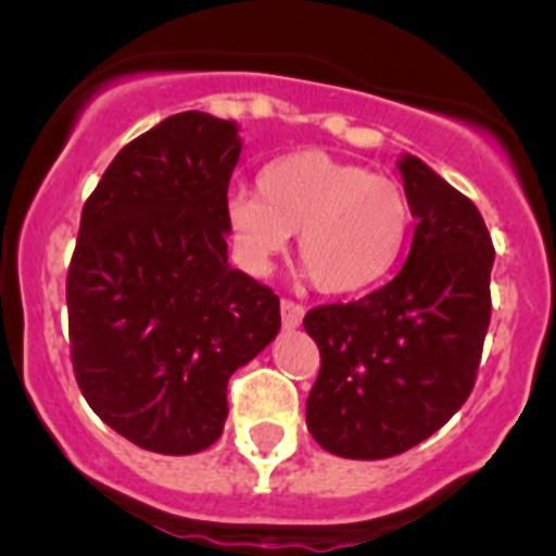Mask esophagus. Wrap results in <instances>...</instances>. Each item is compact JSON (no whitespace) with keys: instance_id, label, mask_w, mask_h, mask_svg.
Masks as SVG:
<instances>
[{"instance_id":"34e87169","label":"esophagus","mask_w":556,"mask_h":556,"mask_svg":"<svg viewBox=\"0 0 556 556\" xmlns=\"http://www.w3.org/2000/svg\"><path fill=\"white\" fill-rule=\"evenodd\" d=\"M302 316H305V307L294 300H280V318H283L286 329H294V326L302 324Z\"/></svg>"}]
</instances>
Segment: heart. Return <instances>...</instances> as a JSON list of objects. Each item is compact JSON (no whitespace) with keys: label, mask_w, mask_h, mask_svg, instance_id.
<instances>
[{"label":"heart","mask_w":556,"mask_h":556,"mask_svg":"<svg viewBox=\"0 0 556 556\" xmlns=\"http://www.w3.org/2000/svg\"><path fill=\"white\" fill-rule=\"evenodd\" d=\"M230 194L225 225L238 260L262 273L296 232V256L324 294H358L396 267L412 227L404 187L320 150L291 152Z\"/></svg>","instance_id":"b5f03b06"}]
</instances>
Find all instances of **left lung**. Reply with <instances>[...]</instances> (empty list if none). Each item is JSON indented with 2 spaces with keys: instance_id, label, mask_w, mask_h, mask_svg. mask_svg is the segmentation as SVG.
Returning <instances> with one entry per match:
<instances>
[{
  "instance_id": "left-lung-1",
  "label": "left lung",
  "mask_w": 556,
  "mask_h": 556,
  "mask_svg": "<svg viewBox=\"0 0 556 556\" xmlns=\"http://www.w3.org/2000/svg\"><path fill=\"white\" fill-rule=\"evenodd\" d=\"M417 216L402 273L356 302L305 316L320 369L307 431L324 450L380 460L437 433L477 382L495 245L477 205L422 160L399 163Z\"/></svg>"
}]
</instances>
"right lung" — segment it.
I'll use <instances>...</instances> for the list:
<instances>
[{"mask_svg": "<svg viewBox=\"0 0 556 556\" xmlns=\"http://www.w3.org/2000/svg\"><path fill=\"white\" fill-rule=\"evenodd\" d=\"M238 157L236 123L174 114L125 144L83 205L66 276L74 377L141 450L211 447L232 371L280 329L276 291L227 265Z\"/></svg>", "mask_w": 556, "mask_h": 556, "instance_id": "obj_1", "label": "right lung"}]
</instances>
